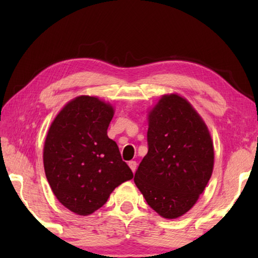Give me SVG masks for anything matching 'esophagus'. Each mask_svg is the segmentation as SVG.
Wrapping results in <instances>:
<instances>
[{"instance_id":"esophagus-1","label":"esophagus","mask_w":258,"mask_h":258,"mask_svg":"<svg viewBox=\"0 0 258 258\" xmlns=\"http://www.w3.org/2000/svg\"><path fill=\"white\" fill-rule=\"evenodd\" d=\"M128 166H130V168L132 169V172L135 173V171H137V167H138V163H137V161H135V160L128 161Z\"/></svg>"}]
</instances>
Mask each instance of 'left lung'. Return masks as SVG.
<instances>
[{
  "label": "left lung",
  "instance_id": "obj_1",
  "mask_svg": "<svg viewBox=\"0 0 258 258\" xmlns=\"http://www.w3.org/2000/svg\"><path fill=\"white\" fill-rule=\"evenodd\" d=\"M148 154L134 182L165 218L190 211L213 173L214 147L206 124L184 98L163 95L149 113Z\"/></svg>",
  "mask_w": 258,
  "mask_h": 258
}]
</instances>
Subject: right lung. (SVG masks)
<instances>
[{
	"label": "right lung",
	"instance_id": "obj_1",
	"mask_svg": "<svg viewBox=\"0 0 258 258\" xmlns=\"http://www.w3.org/2000/svg\"><path fill=\"white\" fill-rule=\"evenodd\" d=\"M113 108L81 95L62 108L47 132L43 163L56 199L77 215L102 207L115 187L133 177L107 135Z\"/></svg>",
	"mask_w": 258,
	"mask_h": 258
}]
</instances>
